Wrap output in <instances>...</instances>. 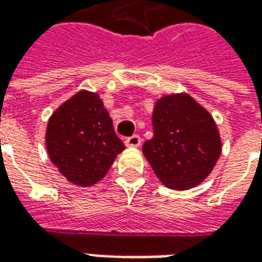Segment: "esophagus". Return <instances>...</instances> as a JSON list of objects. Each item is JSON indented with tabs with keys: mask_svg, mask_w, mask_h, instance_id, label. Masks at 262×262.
I'll return each mask as SVG.
<instances>
[{
	"mask_svg": "<svg viewBox=\"0 0 262 262\" xmlns=\"http://www.w3.org/2000/svg\"><path fill=\"white\" fill-rule=\"evenodd\" d=\"M125 144L127 146V147H139V146L142 144V139H140L139 135H133V136L126 139Z\"/></svg>",
	"mask_w": 262,
	"mask_h": 262,
	"instance_id": "obj_1",
	"label": "esophagus"
}]
</instances>
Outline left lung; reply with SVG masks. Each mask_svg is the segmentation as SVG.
<instances>
[{
  "label": "left lung",
  "mask_w": 262,
  "mask_h": 262,
  "mask_svg": "<svg viewBox=\"0 0 262 262\" xmlns=\"http://www.w3.org/2000/svg\"><path fill=\"white\" fill-rule=\"evenodd\" d=\"M153 137L143 154L163 185L185 191L212 172L222 153L212 115L189 94H171L154 103Z\"/></svg>",
  "instance_id": "8db88e82"
}]
</instances>
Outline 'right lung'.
<instances>
[{"label":"right lung","mask_w":262,"mask_h":262,"mask_svg":"<svg viewBox=\"0 0 262 262\" xmlns=\"http://www.w3.org/2000/svg\"><path fill=\"white\" fill-rule=\"evenodd\" d=\"M46 148L61 176L74 185L91 187L106 176L125 144L99 95L81 90L50 116Z\"/></svg>","instance_id":"right-lung-1"}]
</instances>
